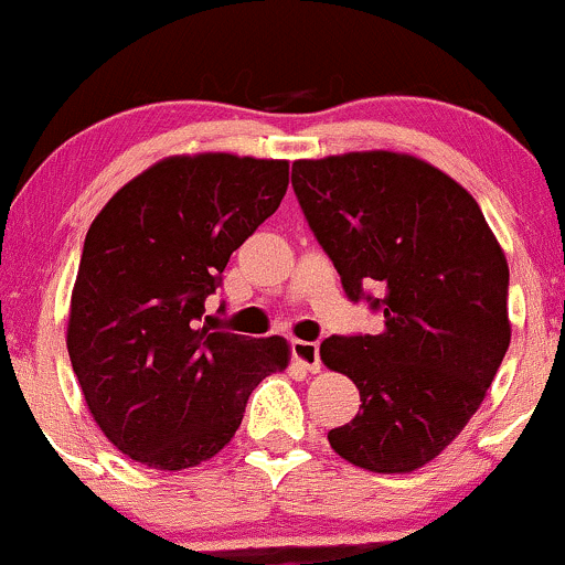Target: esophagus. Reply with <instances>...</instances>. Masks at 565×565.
<instances>
[{
    "label": "esophagus",
    "mask_w": 565,
    "mask_h": 565,
    "mask_svg": "<svg viewBox=\"0 0 565 565\" xmlns=\"http://www.w3.org/2000/svg\"><path fill=\"white\" fill-rule=\"evenodd\" d=\"M291 353L300 364L308 369L310 374L321 372V355H319V342H308V340H295L291 342Z\"/></svg>",
    "instance_id": "34e87169"
}]
</instances>
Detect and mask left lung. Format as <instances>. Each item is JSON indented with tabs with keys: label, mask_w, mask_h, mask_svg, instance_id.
<instances>
[{
	"label": "left lung",
	"mask_w": 565,
	"mask_h": 565,
	"mask_svg": "<svg viewBox=\"0 0 565 565\" xmlns=\"http://www.w3.org/2000/svg\"><path fill=\"white\" fill-rule=\"evenodd\" d=\"M291 185L350 300L380 284V334L329 337L321 361L361 408L329 430L355 468L412 472L483 404L510 345V268L478 201L412 153L297 159Z\"/></svg>",
	"instance_id": "left-lung-1"
}]
</instances>
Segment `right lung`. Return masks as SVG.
<instances>
[{"instance_id":"right-lung-1","label":"right lung","mask_w":565,"mask_h":565,"mask_svg":"<svg viewBox=\"0 0 565 565\" xmlns=\"http://www.w3.org/2000/svg\"><path fill=\"white\" fill-rule=\"evenodd\" d=\"M287 159L178 153L97 212L71 291L66 345L89 414L125 457L178 472L223 451L284 337L217 332L204 300L281 204Z\"/></svg>"}]
</instances>
